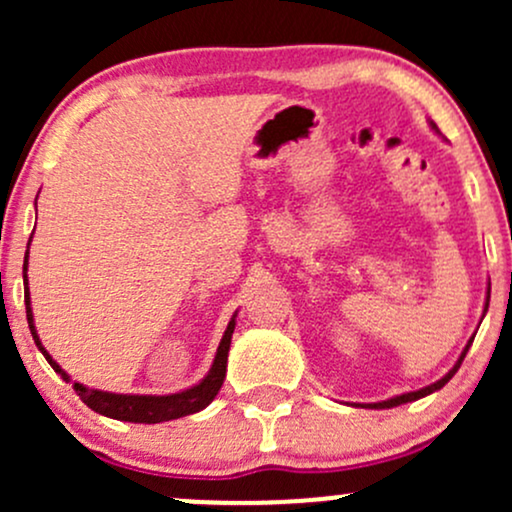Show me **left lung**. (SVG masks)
<instances>
[{
	"mask_svg": "<svg viewBox=\"0 0 512 512\" xmlns=\"http://www.w3.org/2000/svg\"><path fill=\"white\" fill-rule=\"evenodd\" d=\"M431 127L436 129V132H438V127L433 125V122H431ZM489 298H491V286H489V293H486V308H489ZM486 308H484V313H486ZM472 342H474V337L469 339L467 346H464V351H462V354H460V358H457V363H455V366H452V370H448V373H445L443 378H440V380H436V383H433V385H428V387H421V390H416V392H407V395H399V397L385 399V402H375V404H361V407H368V409H392V407H399V404L414 402V399H421V397L431 395V392L440 390V387H443L445 383H448V380L452 378V375L457 373V368L462 366L464 356H467V351H469V346H472Z\"/></svg>",
	"mask_w": 512,
	"mask_h": 512,
	"instance_id": "8db88e82",
	"label": "left lung"
}]
</instances>
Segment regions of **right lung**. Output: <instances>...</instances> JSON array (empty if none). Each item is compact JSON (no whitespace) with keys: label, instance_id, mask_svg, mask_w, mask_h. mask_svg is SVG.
<instances>
[{"label":"right lung","instance_id":"1","mask_svg":"<svg viewBox=\"0 0 512 512\" xmlns=\"http://www.w3.org/2000/svg\"><path fill=\"white\" fill-rule=\"evenodd\" d=\"M28 252L26 260H23V293H26V317H28V327H31L33 342L43 351V356L48 358V363L52 366L55 373H60L64 380L69 383V375L60 368V363L52 358L45 346L40 344L38 332H35L33 325V310H31V291H28ZM233 330H236V315L231 317L228 322L226 332H223V339L216 349L214 363H211L207 378L195 387H187V390L175 392V395H115V392H103V390H88L86 385L74 383L76 395L81 397V402L86 407H91L98 414L110 416V419L117 421H132V424H161V421H170V419H180V416L195 414V411H202L204 407H209L214 402V397L219 395L223 378H226V363H228V349H231V337Z\"/></svg>","mask_w":512,"mask_h":512}]
</instances>
